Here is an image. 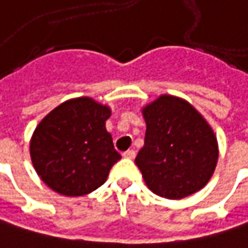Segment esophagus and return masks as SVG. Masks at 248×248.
I'll use <instances>...</instances> for the list:
<instances>
[{
    "label": "esophagus",
    "mask_w": 248,
    "mask_h": 248,
    "mask_svg": "<svg viewBox=\"0 0 248 248\" xmlns=\"http://www.w3.org/2000/svg\"><path fill=\"white\" fill-rule=\"evenodd\" d=\"M122 155H124V158H130V160H132V158H135V155H136V153H135L133 150H127V152H124V153L122 154Z\"/></svg>",
    "instance_id": "obj_1"
}]
</instances>
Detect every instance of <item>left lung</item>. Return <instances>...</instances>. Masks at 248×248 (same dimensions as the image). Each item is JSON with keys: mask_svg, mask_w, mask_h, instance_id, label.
Listing matches in <instances>:
<instances>
[{"mask_svg": "<svg viewBox=\"0 0 248 248\" xmlns=\"http://www.w3.org/2000/svg\"><path fill=\"white\" fill-rule=\"evenodd\" d=\"M144 146L136 166L149 189L167 199L201 191L219 158L217 139L208 121L188 101L163 94L141 108Z\"/></svg>", "mask_w": 248, "mask_h": 248, "instance_id": "left-lung-1", "label": "left lung"}]
</instances>
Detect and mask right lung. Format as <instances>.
Listing matches in <instances>:
<instances>
[{"label":"right lung","mask_w":248,"mask_h":248,"mask_svg":"<svg viewBox=\"0 0 248 248\" xmlns=\"http://www.w3.org/2000/svg\"><path fill=\"white\" fill-rule=\"evenodd\" d=\"M109 116L108 105L80 96L60 104L40 121L29 152L37 175L50 189L82 197L107 181L121 158L105 127Z\"/></svg>","instance_id":"right-lung-1"}]
</instances>
